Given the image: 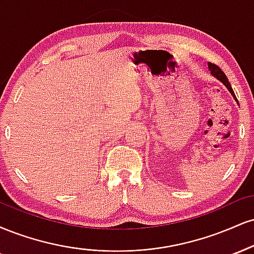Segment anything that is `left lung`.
I'll use <instances>...</instances> for the list:
<instances>
[{
	"label": "left lung",
	"mask_w": 254,
	"mask_h": 254,
	"mask_svg": "<svg viewBox=\"0 0 254 254\" xmlns=\"http://www.w3.org/2000/svg\"><path fill=\"white\" fill-rule=\"evenodd\" d=\"M208 68H209V71H210V74H212L213 77H215L216 79H218V80L221 81L222 84H224L225 86L227 87V90L230 91L231 94H232V96H233L234 99L237 100V97H235L233 88H232L230 81H228V79H227V77H226L225 73L221 71V68H220V67H218L216 65H214V64H210V63H208Z\"/></svg>",
	"instance_id": "left-lung-1"
}]
</instances>
